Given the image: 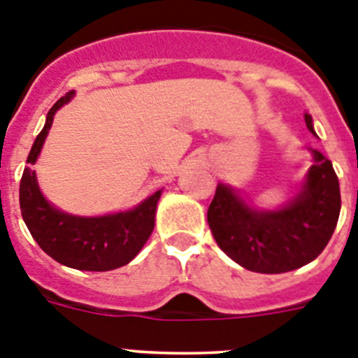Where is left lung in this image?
<instances>
[{
  "instance_id": "obj_1",
  "label": "left lung",
  "mask_w": 358,
  "mask_h": 358,
  "mask_svg": "<svg viewBox=\"0 0 358 358\" xmlns=\"http://www.w3.org/2000/svg\"><path fill=\"white\" fill-rule=\"evenodd\" d=\"M312 134V116L305 115ZM303 192L278 211H256L224 185L208 208L218 248L242 267L262 274L289 273L315 260L334 235L341 213L339 179L331 161L314 150Z\"/></svg>"
}]
</instances>
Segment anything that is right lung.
I'll use <instances>...</instances> for the list:
<instances>
[{
	"label": "right lung",
	"mask_w": 358,
	"mask_h": 358,
	"mask_svg": "<svg viewBox=\"0 0 358 358\" xmlns=\"http://www.w3.org/2000/svg\"><path fill=\"white\" fill-rule=\"evenodd\" d=\"M73 96L66 93L48 110L43 131L36 138L28 154V164L37 161L46 134L52 127L57 109ZM161 189L145 199L140 206L125 213L106 217H75L55 210L41 194L36 172L27 166L19 185V206L30 235L48 256L66 267L78 271H113L134 258L154 231L157 201Z\"/></svg>",
	"instance_id": "add662e5"
}]
</instances>
